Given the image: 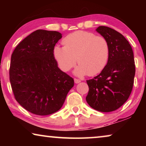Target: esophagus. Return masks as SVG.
<instances>
[{"mask_svg":"<svg viewBox=\"0 0 146 146\" xmlns=\"http://www.w3.org/2000/svg\"><path fill=\"white\" fill-rule=\"evenodd\" d=\"M80 82H81L80 80H79V79H78V78H74V82L76 84L80 83Z\"/></svg>","mask_w":146,"mask_h":146,"instance_id":"34e87169","label":"esophagus"}]
</instances>
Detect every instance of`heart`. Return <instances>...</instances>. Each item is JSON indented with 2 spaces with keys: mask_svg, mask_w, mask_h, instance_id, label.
<instances>
[{
  "mask_svg": "<svg viewBox=\"0 0 146 146\" xmlns=\"http://www.w3.org/2000/svg\"><path fill=\"white\" fill-rule=\"evenodd\" d=\"M62 44L64 47H55L54 52L63 71H69L78 60L80 65L76 74L94 76L107 64L110 46L106 38L102 36L87 31H76L66 36Z\"/></svg>",
  "mask_w": 146,
  "mask_h": 146,
  "instance_id": "heart-1",
  "label": "heart"
}]
</instances>
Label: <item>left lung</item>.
Listing matches in <instances>:
<instances>
[{"instance_id":"1","label":"left lung","mask_w":146,"mask_h":146,"mask_svg":"<svg viewBox=\"0 0 146 146\" xmlns=\"http://www.w3.org/2000/svg\"><path fill=\"white\" fill-rule=\"evenodd\" d=\"M96 31L110 46L109 59L99 75L87 80L86 100L90 107L102 112L120 108L129 97L135 72L133 52L125 38L111 28L100 26Z\"/></svg>"}]
</instances>
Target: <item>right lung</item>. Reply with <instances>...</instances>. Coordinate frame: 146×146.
Masks as SVG:
<instances>
[{
	"label": "right lung",
	"instance_id": "1",
	"mask_svg": "<svg viewBox=\"0 0 146 146\" xmlns=\"http://www.w3.org/2000/svg\"><path fill=\"white\" fill-rule=\"evenodd\" d=\"M61 38L57 31L37 30L12 54L9 79L14 96L34 114L46 115L58 111L74 85L72 78L58 67L54 55Z\"/></svg>",
	"mask_w": 146,
	"mask_h": 146
}]
</instances>
